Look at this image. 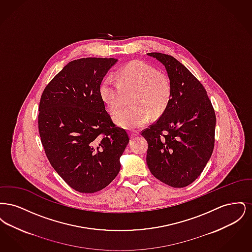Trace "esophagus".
I'll return each mask as SVG.
<instances>
[{"label": "esophagus", "mask_w": 252, "mask_h": 252, "mask_svg": "<svg viewBox=\"0 0 252 252\" xmlns=\"http://www.w3.org/2000/svg\"><path fill=\"white\" fill-rule=\"evenodd\" d=\"M138 135V133H135V132H130V139H134L136 136Z\"/></svg>", "instance_id": "esophagus-1"}]
</instances>
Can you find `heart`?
I'll list each match as a JSON object with an SVG mask.
<instances>
[{"mask_svg": "<svg viewBox=\"0 0 252 252\" xmlns=\"http://www.w3.org/2000/svg\"><path fill=\"white\" fill-rule=\"evenodd\" d=\"M118 81L105 78L99 87V94L112 114L121 108L126 94L132 93L131 107L123 108L116 115V123L124 128L136 130L144 126L150 116L160 117L172 99V83L167 74L157 71L143 61L134 60L117 72Z\"/></svg>", "mask_w": 252, "mask_h": 252, "instance_id": "1", "label": "heart"}]
</instances>
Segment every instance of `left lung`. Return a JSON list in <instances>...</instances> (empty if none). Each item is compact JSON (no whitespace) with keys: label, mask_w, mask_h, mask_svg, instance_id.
Listing matches in <instances>:
<instances>
[{"label":"left lung","mask_w":252,"mask_h":252,"mask_svg":"<svg viewBox=\"0 0 252 252\" xmlns=\"http://www.w3.org/2000/svg\"><path fill=\"white\" fill-rule=\"evenodd\" d=\"M147 55L164 65L173 91L165 112L142 132L148 143L146 163L156 179L183 188L200 176L213 154L216 112L203 85L179 60Z\"/></svg>","instance_id":"1"}]
</instances>
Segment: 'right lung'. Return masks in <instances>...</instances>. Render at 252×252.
Here are the masks:
<instances>
[{
  "instance_id": "obj_1",
  "label": "right lung",
  "mask_w": 252,
  "mask_h": 252,
  "mask_svg": "<svg viewBox=\"0 0 252 252\" xmlns=\"http://www.w3.org/2000/svg\"><path fill=\"white\" fill-rule=\"evenodd\" d=\"M116 59L69 62L45 87L38 107V132L49 161L79 192L106 188L120 171L129 142L106 110L99 87Z\"/></svg>"
}]
</instances>
